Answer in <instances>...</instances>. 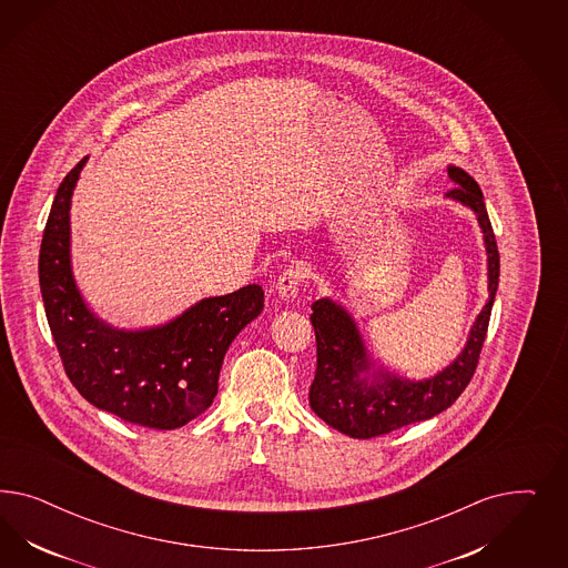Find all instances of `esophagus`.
Here are the masks:
<instances>
[{"label": "esophagus", "instance_id": "34e87169", "mask_svg": "<svg viewBox=\"0 0 568 568\" xmlns=\"http://www.w3.org/2000/svg\"><path fill=\"white\" fill-rule=\"evenodd\" d=\"M302 278H304V271L297 266V264H290L278 278H276L275 292L281 300L290 302L293 300L297 292H300V285H302Z\"/></svg>", "mask_w": 568, "mask_h": 568}]
</instances>
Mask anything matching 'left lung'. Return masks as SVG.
<instances>
[{
  "label": "left lung",
  "instance_id": "obj_1",
  "mask_svg": "<svg viewBox=\"0 0 568 568\" xmlns=\"http://www.w3.org/2000/svg\"><path fill=\"white\" fill-rule=\"evenodd\" d=\"M447 176L456 187L447 191L446 197L470 207L481 226L489 297L468 331L463 352L444 371L420 381L399 377L373 358L358 323L339 302L321 297L312 304L310 321L316 333V375L310 385V408L328 427L349 437L371 439L429 420L447 410L475 375L498 292V243L477 181L454 164L447 166Z\"/></svg>",
  "mask_w": 568,
  "mask_h": 568
}]
</instances>
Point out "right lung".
<instances>
[{"mask_svg": "<svg viewBox=\"0 0 568 568\" xmlns=\"http://www.w3.org/2000/svg\"><path fill=\"white\" fill-rule=\"evenodd\" d=\"M83 158L60 183L39 252V285L64 371L95 408L171 430L207 410L224 354L264 308L260 285L204 297L164 325L119 328L87 306L72 273L70 202Z\"/></svg>", "mask_w": 568, "mask_h": 568, "instance_id": "obj_1", "label": "right lung"}]
</instances>
